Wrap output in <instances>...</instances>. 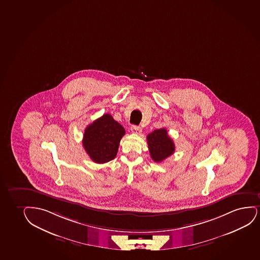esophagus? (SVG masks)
Segmentation results:
<instances>
[{
  "mask_svg": "<svg viewBox=\"0 0 260 260\" xmlns=\"http://www.w3.org/2000/svg\"><path fill=\"white\" fill-rule=\"evenodd\" d=\"M131 132L135 135H140L142 133V128L140 126H137V125H132Z\"/></svg>",
  "mask_w": 260,
  "mask_h": 260,
  "instance_id": "esophagus-1",
  "label": "esophagus"
}]
</instances>
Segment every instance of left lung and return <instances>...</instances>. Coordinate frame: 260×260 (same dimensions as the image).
<instances>
[{
    "instance_id": "8db88e82",
    "label": "left lung",
    "mask_w": 260,
    "mask_h": 260,
    "mask_svg": "<svg viewBox=\"0 0 260 260\" xmlns=\"http://www.w3.org/2000/svg\"><path fill=\"white\" fill-rule=\"evenodd\" d=\"M147 140L150 156L155 162H161L174 153V142L165 128L154 130L148 134Z\"/></svg>"
}]
</instances>
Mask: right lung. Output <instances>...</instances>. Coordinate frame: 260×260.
Here are the masks:
<instances>
[{
    "label": "right lung",
    "instance_id": "obj_1",
    "mask_svg": "<svg viewBox=\"0 0 260 260\" xmlns=\"http://www.w3.org/2000/svg\"><path fill=\"white\" fill-rule=\"evenodd\" d=\"M125 129L108 113L86 127L82 145L90 159L105 164L116 157Z\"/></svg>",
    "mask_w": 260,
    "mask_h": 260
}]
</instances>
